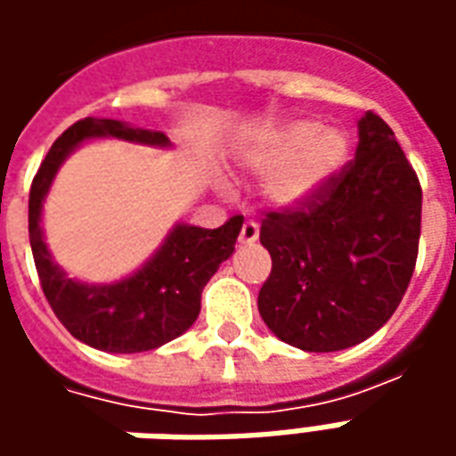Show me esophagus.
<instances>
[{
    "label": "esophagus",
    "instance_id": "esophagus-1",
    "mask_svg": "<svg viewBox=\"0 0 456 456\" xmlns=\"http://www.w3.org/2000/svg\"><path fill=\"white\" fill-rule=\"evenodd\" d=\"M258 239V224L254 219L244 222V227L239 232V244H254Z\"/></svg>",
    "mask_w": 456,
    "mask_h": 456
}]
</instances>
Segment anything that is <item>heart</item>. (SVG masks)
<instances>
[{"label":"heart","instance_id":"b5f03b06","mask_svg":"<svg viewBox=\"0 0 456 456\" xmlns=\"http://www.w3.org/2000/svg\"><path fill=\"white\" fill-rule=\"evenodd\" d=\"M349 159L342 129L313 119L286 121L258 136L244 153L251 173L268 175L266 198L278 208H297L315 198Z\"/></svg>","mask_w":456,"mask_h":456}]
</instances>
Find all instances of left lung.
Wrapping results in <instances>:
<instances>
[{"mask_svg": "<svg viewBox=\"0 0 456 456\" xmlns=\"http://www.w3.org/2000/svg\"><path fill=\"white\" fill-rule=\"evenodd\" d=\"M420 209V183L395 134L366 112L352 163L261 224L273 261L258 290L268 330L303 352H339L379 332L411 283Z\"/></svg>", "mask_w": 456, "mask_h": 456, "instance_id": "obj_1", "label": "left lung"}]
</instances>
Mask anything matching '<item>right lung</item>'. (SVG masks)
<instances>
[{
  "label": "right lung",
  "instance_id": "obj_1",
  "mask_svg": "<svg viewBox=\"0 0 456 456\" xmlns=\"http://www.w3.org/2000/svg\"><path fill=\"white\" fill-rule=\"evenodd\" d=\"M90 139H121L170 149L163 131L141 129L119 119L87 117L63 131L36 173L28 195V239L36 271L45 300L75 339L110 354L151 352L183 335L198 320L202 288L219 264L234 254L244 217H232L217 229L178 222L143 266L114 283L70 278L45 247L41 215L58 168Z\"/></svg>",
  "mask_w": 456,
  "mask_h": 456
}]
</instances>
